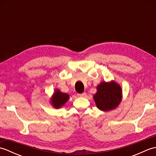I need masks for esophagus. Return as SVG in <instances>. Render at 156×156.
<instances>
[{
  "mask_svg": "<svg viewBox=\"0 0 156 156\" xmlns=\"http://www.w3.org/2000/svg\"><path fill=\"white\" fill-rule=\"evenodd\" d=\"M78 97H85L86 96H87V93H85V92H83V93L82 94H78Z\"/></svg>",
  "mask_w": 156,
  "mask_h": 156,
  "instance_id": "esophagus-1",
  "label": "esophagus"
}]
</instances>
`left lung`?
I'll use <instances>...</instances> for the list:
<instances>
[{"label":"left lung","mask_w":156,"mask_h":156,"mask_svg":"<svg viewBox=\"0 0 156 156\" xmlns=\"http://www.w3.org/2000/svg\"><path fill=\"white\" fill-rule=\"evenodd\" d=\"M97 92L94 100L98 109L102 111L112 110L120 103L122 99V90L119 84L114 81L102 82L97 87Z\"/></svg>","instance_id":"left-lung-1"}]
</instances>
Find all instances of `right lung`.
I'll use <instances>...</instances> for the list:
<instances>
[{"mask_svg": "<svg viewBox=\"0 0 156 156\" xmlns=\"http://www.w3.org/2000/svg\"><path fill=\"white\" fill-rule=\"evenodd\" d=\"M69 99V95L66 93H63L58 89H56L51 98V103L55 108H59L65 105Z\"/></svg>", "mask_w": 156, "mask_h": 156, "instance_id": "obj_1", "label": "right lung"}]
</instances>
